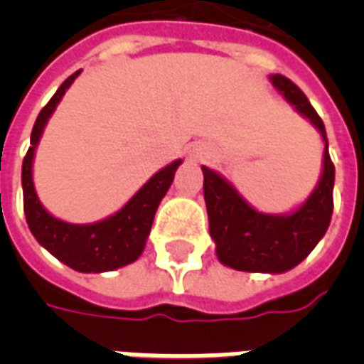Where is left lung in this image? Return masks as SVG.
<instances>
[{
    "label": "left lung",
    "mask_w": 364,
    "mask_h": 364,
    "mask_svg": "<svg viewBox=\"0 0 364 364\" xmlns=\"http://www.w3.org/2000/svg\"><path fill=\"white\" fill-rule=\"evenodd\" d=\"M271 82L326 138L323 120L296 83L281 74L271 75ZM203 175L206 213L210 236L216 242V255L224 265L237 271L282 273L296 267L316 247L331 222L336 167L329 158L328 140L323 151V173L318 187L304 205L289 216L257 213L213 169L203 167Z\"/></svg>",
    "instance_id": "obj_1"
}]
</instances>
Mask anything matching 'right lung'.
<instances>
[{
	"instance_id": "1",
	"label": "right lung",
	"mask_w": 364,
	"mask_h": 364,
	"mask_svg": "<svg viewBox=\"0 0 364 364\" xmlns=\"http://www.w3.org/2000/svg\"><path fill=\"white\" fill-rule=\"evenodd\" d=\"M77 74L80 70L60 85L58 91L52 95L50 101L44 105L43 111L36 117L35 127L31 132V148L23 159V173H21L23 208H25L28 228L36 237V242L46 247L56 259L82 273H103V271L124 267L140 257L146 245V237L150 234L156 210L173 181L175 171L181 161L177 159L158 171L128 200L124 208H120L119 213L112 214L107 220L77 226V224L58 220L46 213L36 198L35 185H33L35 146L43 134L46 120L56 109V105L66 93L68 87L77 77Z\"/></svg>"
}]
</instances>
